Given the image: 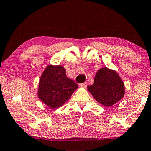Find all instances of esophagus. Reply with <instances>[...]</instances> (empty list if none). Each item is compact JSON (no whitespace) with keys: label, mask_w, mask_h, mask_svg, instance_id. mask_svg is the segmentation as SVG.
Masks as SVG:
<instances>
[{"label":"esophagus","mask_w":151,"mask_h":151,"mask_svg":"<svg viewBox=\"0 0 151 151\" xmlns=\"http://www.w3.org/2000/svg\"><path fill=\"white\" fill-rule=\"evenodd\" d=\"M79 85H80V86L81 87H86L87 85H88V82H87V81H85V82H83L82 83H80Z\"/></svg>","instance_id":"34e87169"}]
</instances>
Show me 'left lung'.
<instances>
[{
    "instance_id": "left-lung-1",
    "label": "left lung",
    "mask_w": 151,
    "mask_h": 151,
    "mask_svg": "<svg viewBox=\"0 0 151 151\" xmlns=\"http://www.w3.org/2000/svg\"><path fill=\"white\" fill-rule=\"evenodd\" d=\"M88 91L96 101L105 106H111L122 99L124 86L117 72L103 68L96 73L94 83L88 87Z\"/></svg>"
}]
</instances>
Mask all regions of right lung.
Returning <instances> with one entry per match:
<instances>
[{
	"mask_svg": "<svg viewBox=\"0 0 151 151\" xmlns=\"http://www.w3.org/2000/svg\"><path fill=\"white\" fill-rule=\"evenodd\" d=\"M78 88V84L67 77L63 66L49 65L39 81V98L51 108L61 106Z\"/></svg>",
	"mask_w": 151,
	"mask_h": 151,
	"instance_id": "obj_1",
	"label": "right lung"
}]
</instances>
